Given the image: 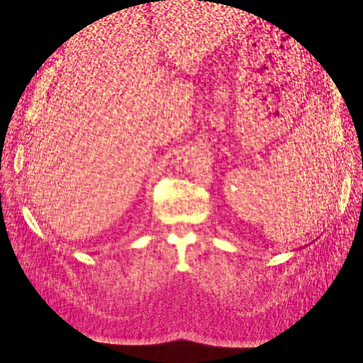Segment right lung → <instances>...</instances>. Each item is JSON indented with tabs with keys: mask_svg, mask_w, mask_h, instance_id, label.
Returning <instances> with one entry per match:
<instances>
[{
	"mask_svg": "<svg viewBox=\"0 0 363 363\" xmlns=\"http://www.w3.org/2000/svg\"><path fill=\"white\" fill-rule=\"evenodd\" d=\"M163 1H164V0H163Z\"/></svg>",
	"mask_w": 363,
	"mask_h": 363,
	"instance_id": "1",
	"label": "right lung"
}]
</instances>
